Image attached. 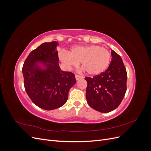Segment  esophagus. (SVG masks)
<instances>
[{"label": "esophagus", "mask_w": 151, "mask_h": 151, "mask_svg": "<svg viewBox=\"0 0 151 151\" xmlns=\"http://www.w3.org/2000/svg\"><path fill=\"white\" fill-rule=\"evenodd\" d=\"M76 77V79L77 81V80H79L81 79H83V77L82 76H78V75H76L75 76Z\"/></svg>", "instance_id": "34e87169"}]
</instances>
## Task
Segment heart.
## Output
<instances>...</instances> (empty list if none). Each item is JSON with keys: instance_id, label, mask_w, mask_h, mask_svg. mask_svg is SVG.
Here are the masks:
<instances>
[{"instance_id": "1", "label": "heart", "mask_w": 151, "mask_h": 151, "mask_svg": "<svg viewBox=\"0 0 151 151\" xmlns=\"http://www.w3.org/2000/svg\"><path fill=\"white\" fill-rule=\"evenodd\" d=\"M60 58L67 69L76 67L81 63L82 66L89 75L100 74L106 69L111 60L108 50L99 45L76 46L69 53H60Z\"/></svg>"}]
</instances>
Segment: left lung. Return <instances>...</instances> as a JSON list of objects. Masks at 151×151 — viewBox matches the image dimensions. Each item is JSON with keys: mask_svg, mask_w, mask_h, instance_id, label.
Returning <instances> with one entry per match:
<instances>
[{"mask_svg": "<svg viewBox=\"0 0 151 151\" xmlns=\"http://www.w3.org/2000/svg\"><path fill=\"white\" fill-rule=\"evenodd\" d=\"M111 62L106 71L93 78L86 77L88 83L87 102L95 110L108 113L115 109L127 91V74L121 57L111 50Z\"/></svg>", "mask_w": 151, "mask_h": 151, "instance_id": "obj_1", "label": "left lung"}]
</instances>
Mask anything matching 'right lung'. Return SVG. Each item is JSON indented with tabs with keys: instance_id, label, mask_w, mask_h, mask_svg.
<instances>
[{
	"instance_id": "right-lung-1",
	"label": "right lung",
	"mask_w": 151,
	"mask_h": 151,
	"mask_svg": "<svg viewBox=\"0 0 151 151\" xmlns=\"http://www.w3.org/2000/svg\"><path fill=\"white\" fill-rule=\"evenodd\" d=\"M58 42L43 43L33 50L22 67L24 88L31 100L45 110L61 107L76 80L70 72L60 70Z\"/></svg>"
}]
</instances>
